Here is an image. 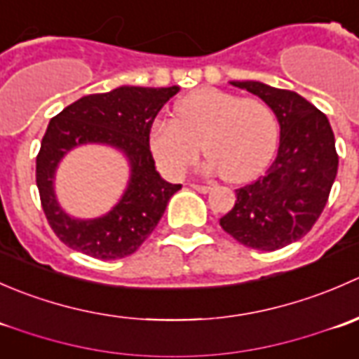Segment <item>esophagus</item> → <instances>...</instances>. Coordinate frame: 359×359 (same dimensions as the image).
I'll use <instances>...</instances> for the list:
<instances>
[{"label": "esophagus", "mask_w": 359, "mask_h": 359, "mask_svg": "<svg viewBox=\"0 0 359 359\" xmlns=\"http://www.w3.org/2000/svg\"><path fill=\"white\" fill-rule=\"evenodd\" d=\"M191 187L196 189L198 193H208V191L212 189V186H208V184H191Z\"/></svg>", "instance_id": "obj_1"}]
</instances>
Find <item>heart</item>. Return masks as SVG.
Returning a JSON list of instances; mask_svg holds the SVG:
<instances>
[{"instance_id":"heart-1","label":"heart","mask_w":359,"mask_h":359,"mask_svg":"<svg viewBox=\"0 0 359 359\" xmlns=\"http://www.w3.org/2000/svg\"><path fill=\"white\" fill-rule=\"evenodd\" d=\"M280 123L267 102L219 88H200L179 100L173 119L151 128L149 146L163 172L179 177L200 158L224 179L243 182L273 158Z\"/></svg>"}]
</instances>
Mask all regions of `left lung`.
I'll use <instances>...</instances> for the list:
<instances>
[{
	"label": "left lung",
	"mask_w": 359,
	"mask_h": 359,
	"mask_svg": "<svg viewBox=\"0 0 359 359\" xmlns=\"http://www.w3.org/2000/svg\"><path fill=\"white\" fill-rule=\"evenodd\" d=\"M271 106L281 128L280 149L267 172L236 189L220 226L238 243L274 252L300 240L327 205L339 168L327 116L290 90L259 81H231Z\"/></svg>",
	"instance_id": "obj_1"
}]
</instances>
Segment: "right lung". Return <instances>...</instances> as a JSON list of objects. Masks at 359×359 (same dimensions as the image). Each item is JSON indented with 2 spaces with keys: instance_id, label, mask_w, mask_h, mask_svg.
Instances as JSON below:
<instances>
[{
  "instance_id": "right-lung-1",
  "label": "right lung",
  "mask_w": 359,
  "mask_h": 359,
  "mask_svg": "<svg viewBox=\"0 0 359 359\" xmlns=\"http://www.w3.org/2000/svg\"><path fill=\"white\" fill-rule=\"evenodd\" d=\"M179 86H119L107 93L85 95L48 123L36 156V186L53 233L69 248L93 259L114 260L132 255L147 240L180 184L159 177L149 147V133L161 107ZM109 143L130 159L133 177L118 205L93 221L71 219L53 193V175L67 150L81 143Z\"/></svg>"
}]
</instances>
